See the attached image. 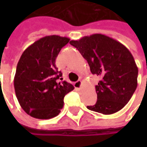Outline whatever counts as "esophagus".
<instances>
[{
    "mask_svg": "<svg viewBox=\"0 0 147 147\" xmlns=\"http://www.w3.org/2000/svg\"><path fill=\"white\" fill-rule=\"evenodd\" d=\"M74 86H75L77 90L81 89V87H82V81L78 80L77 82H76V83H74Z\"/></svg>",
    "mask_w": 147,
    "mask_h": 147,
    "instance_id": "esophagus-1",
    "label": "esophagus"
}]
</instances>
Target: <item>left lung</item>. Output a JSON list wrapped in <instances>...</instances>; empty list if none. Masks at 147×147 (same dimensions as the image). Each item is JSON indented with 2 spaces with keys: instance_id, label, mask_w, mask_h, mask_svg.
<instances>
[{
  "instance_id": "8db88e82",
  "label": "left lung",
  "mask_w": 147,
  "mask_h": 147,
  "mask_svg": "<svg viewBox=\"0 0 147 147\" xmlns=\"http://www.w3.org/2000/svg\"><path fill=\"white\" fill-rule=\"evenodd\" d=\"M70 44L80 51L91 73L101 76L95 86L98 100L87 109L109 115L123 109L137 87L138 67L131 52L109 37L94 34Z\"/></svg>"
}]
</instances>
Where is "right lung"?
<instances>
[{
    "mask_svg": "<svg viewBox=\"0 0 147 147\" xmlns=\"http://www.w3.org/2000/svg\"><path fill=\"white\" fill-rule=\"evenodd\" d=\"M70 39L50 35L42 38L27 47L18 62L14 87L18 102L30 117L47 120L60 113L64 96L73 85L59 83L61 71L56 67V58Z\"/></svg>",
    "mask_w": 147,
    "mask_h": 147,
    "instance_id": "add662e5",
    "label": "right lung"
}]
</instances>
